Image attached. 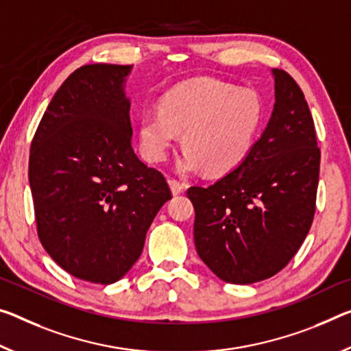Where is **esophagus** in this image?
<instances>
[{"label": "esophagus", "instance_id": "1", "mask_svg": "<svg viewBox=\"0 0 351 351\" xmlns=\"http://www.w3.org/2000/svg\"><path fill=\"white\" fill-rule=\"evenodd\" d=\"M169 184H170L171 193H173V195H180V193L184 192V184H182V182H180V181H176V180H170V181H169Z\"/></svg>", "mask_w": 351, "mask_h": 351}]
</instances>
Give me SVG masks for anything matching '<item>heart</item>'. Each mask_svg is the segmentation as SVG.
Wrapping results in <instances>:
<instances>
[{"label":"heart","instance_id":"b5f03b06","mask_svg":"<svg viewBox=\"0 0 351 351\" xmlns=\"http://www.w3.org/2000/svg\"><path fill=\"white\" fill-rule=\"evenodd\" d=\"M263 125L264 104L258 93L198 77L167 92L160 109L143 112L138 137L143 156L159 162L182 132L186 149L176 170L189 175L204 169L210 176H221L248 158Z\"/></svg>","mask_w":351,"mask_h":351}]
</instances>
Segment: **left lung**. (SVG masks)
<instances>
[{
	"label": "left lung",
	"mask_w": 351,
	"mask_h": 351,
	"mask_svg": "<svg viewBox=\"0 0 351 351\" xmlns=\"http://www.w3.org/2000/svg\"><path fill=\"white\" fill-rule=\"evenodd\" d=\"M275 104L248 158L209 187L193 186V239L203 263L231 285H253L282 270L315 213L320 149L302 88L271 70Z\"/></svg>",
	"instance_id": "1"
}]
</instances>
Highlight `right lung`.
Here are the masks:
<instances>
[{
    "mask_svg": "<svg viewBox=\"0 0 351 351\" xmlns=\"http://www.w3.org/2000/svg\"><path fill=\"white\" fill-rule=\"evenodd\" d=\"M132 65L75 70L49 101L31 143L29 186L43 248L80 280L112 285L142 254L171 192L131 147Z\"/></svg>",
    "mask_w": 351,
    "mask_h": 351,
    "instance_id": "add662e5",
    "label": "right lung"
}]
</instances>
